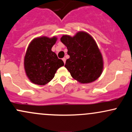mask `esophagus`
<instances>
[{"instance_id": "esophagus-1", "label": "esophagus", "mask_w": 132, "mask_h": 132, "mask_svg": "<svg viewBox=\"0 0 132 132\" xmlns=\"http://www.w3.org/2000/svg\"><path fill=\"white\" fill-rule=\"evenodd\" d=\"M62 59H63V61L64 63L65 64V63H66V58H65V57H63V58Z\"/></svg>"}]
</instances>
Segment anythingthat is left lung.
Wrapping results in <instances>:
<instances>
[{
	"label": "left lung",
	"instance_id": "obj_1",
	"mask_svg": "<svg viewBox=\"0 0 132 132\" xmlns=\"http://www.w3.org/2000/svg\"><path fill=\"white\" fill-rule=\"evenodd\" d=\"M61 41L67 47L69 58L64 67L71 76L82 84L96 80L103 69V59L96 41L90 34L78 32L71 37L63 35Z\"/></svg>",
	"mask_w": 132,
	"mask_h": 132
}]
</instances>
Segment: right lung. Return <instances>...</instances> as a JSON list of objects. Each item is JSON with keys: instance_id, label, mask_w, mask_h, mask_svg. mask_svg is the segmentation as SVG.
I'll return each instance as SVG.
<instances>
[{"instance_id": "add662e5", "label": "right lung", "mask_w": 132, "mask_h": 132, "mask_svg": "<svg viewBox=\"0 0 132 132\" xmlns=\"http://www.w3.org/2000/svg\"><path fill=\"white\" fill-rule=\"evenodd\" d=\"M57 38L42 36L34 38L29 44L24 57V69L32 83L45 85L54 77L64 62L51 51Z\"/></svg>"}]
</instances>
